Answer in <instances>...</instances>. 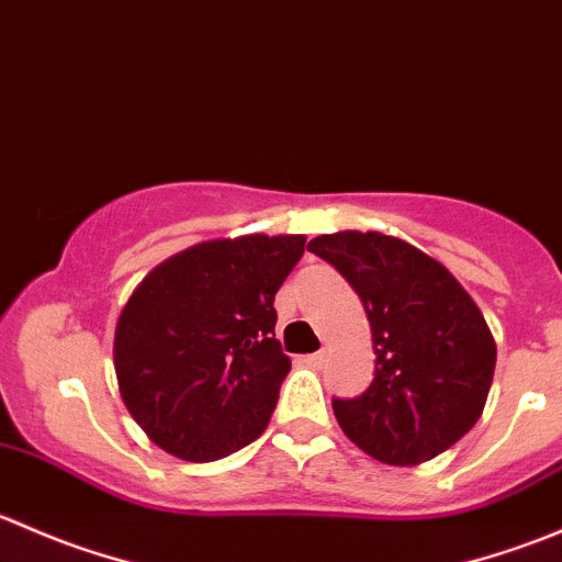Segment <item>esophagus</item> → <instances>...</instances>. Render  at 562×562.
<instances>
[{
    "label": "esophagus",
    "mask_w": 562,
    "mask_h": 562,
    "mask_svg": "<svg viewBox=\"0 0 562 562\" xmlns=\"http://www.w3.org/2000/svg\"><path fill=\"white\" fill-rule=\"evenodd\" d=\"M304 364H310V367H321L323 361H326V350H317V353H310V356H304Z\"/></svg>",
    "instance_id": "obj_1"
}]
</instances>
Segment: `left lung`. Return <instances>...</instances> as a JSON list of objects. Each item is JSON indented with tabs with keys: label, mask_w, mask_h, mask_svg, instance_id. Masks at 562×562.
Segmentation results:
<instances>
[{
	"label": "left lung",
	"mask_w": 562,
	"mask_h": 562,
	"mask_svg": "<svg viewBox=\"0 0 562 562\" xmlns=\"http://www.w3.org/2000/svg\"><path fill=\"white\" fill-rule=\"evenodd\" d=\"M364 302L375 378L356 400H334L342 432L386 464L443 454L484 413L497 345L457 277L418 247L339 231L310 241Z\"/></svg>",
	"instance_id": "obj_1"
}]
</instances>
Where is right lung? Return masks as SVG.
I'll return each instance as SVG.
<instances>
[{
  "mask_svg": "<svg viewBox=\"0 0 562 562\" xmlns=\"http://www.w3.org/2000/svg\"><path fill=\"white\" fill-rule=\"evenodd\" d=\"M307 236L249 234L192 245L135 288L113 334V370L151 443L214 462L269 427L291 359L274 296Z\"/></svg>",
  "mask_w": 562,
  "mask_h": 562,
  "instance_id": "obj_1",
  "label": "right lung"
}]
</instances>
